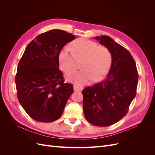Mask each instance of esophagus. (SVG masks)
I'll list each match as a JSON object with an SVG mask.
<instances>
[{"label":"esophagus","instance_id":"34e87169","mask_svg":"<svg viewBox=\"0 0 155 155\" xmlns=\"http://www.w3.org/2000/svg\"><path fill=\"white\" fill-rule=\"evenodd\" d=\"M83 88L82 87H79L77 85H74V90L75 91H81L83 90Z\"/></svg>","mask_w":155,"mask_h":155}]
</instances>
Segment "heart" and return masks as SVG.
Wrapping results in <instances>:
<instances>
[{"label": "heart", "instance_id": "heart-1", "mask_svg": "<svg viewBox=\"0 0 155 155\" xmlns=\"http://www.w3.org/2000/svg\"><path fill=\"white\" fill-rule=\"evenodd\" d=\"M72 49L65 47L60 51L59 61L60 68L68 72L75 67L76 59H84L80 70H74L66 75L68 81L78 85H85L89 81H97L104 77L112 63V54L110 50L95 42L80 38L74 41Z\"/></svg>", "mask_w": 155, "mask_h": 155}]
</instances>
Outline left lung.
<instances>
[{
  "label": "left lung",
  "mask_w": 155,
  "mask_h": 155,
  "mask_svg": "<svg viewBox=\"0 0 155 155\" xmlns=\"http://www.w3.org/2000/svg\"><path fill=\"white\" fill-rule=\"evenodd\" d=\"M94 38L110 50L112 64L105 80L82 91L83 112L89 123L107 127L127 113L137 94L138 74L133 56L124 46L107 35Z\"/></svg>",
  "instance_id": "left-lung-1"
}]
</instances>
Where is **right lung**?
<instances>
[{"instance_id":"add662e5","label":"right lung","mask_w":155,"mask_h":155,"mask_svg":"<svg viewBox=\"0 0 155 155\" xmlns=\"http://www.w3.org/2000/svg\"><path fill=\"white\" fill-rule=\"evenodd\" d=\"M75 36L65 31L43 33L27 46L15 76L18 101L32 119L51 122L62 115L74 92L59 70V54Z\"/></svg>"}]
</instances>
